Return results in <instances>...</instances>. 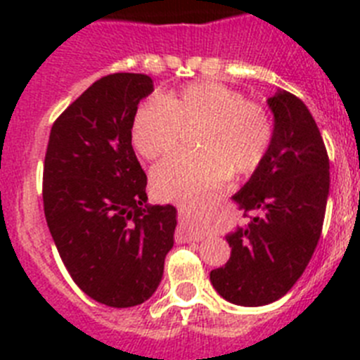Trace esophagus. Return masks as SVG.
Segmentation results:
<instances>
[{
    "mask_svg": "<svg viewBox=\"0 0 360 360\" xmlns=\"http://www.w3.org/2000/svg\"><path fill=\"white\" fill-rule=\"evenodd\" d=\"M180 234H182L184 240H187V241H198V240H202V238H203V234L191 231V229H182V231H180Z\"/></svg>",
    "mask_w": 360,
    "mask_h": 360,
    "instance_id": "esophagus-1",
    "label": "esophagus"
}]
</instances>
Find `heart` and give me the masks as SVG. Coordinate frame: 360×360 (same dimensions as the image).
<instances>
[{
	"label": "heart",
	"instance_id": "heart-1",
	"mask_svg": "<svg viewBox=\"0 0 360 360\" xmlns=\"http://www.w3.org/2000/svg\"><path fill=\"white\" fill-rule=\"evenodd\" d=\"M195 126L198 151L167 158L153 171V186L164 198L195 200L229 173H252L274 141V122L263 104L218 82H193L139 106L131 144L142 158L157 160L178 148L182 128Z\"/></svg>",
	"mask_w": 360,
	"mask_h": 360
}]
</instances>
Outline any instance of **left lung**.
Masks as SVG:
<instances>
[{"label": "left lung", "instance_id": "obj_1", "mask_svg": "<svg viewBox=\"0 0 360 360\" xmlns=\"http://www.w3.org/2000/svg\"><path fill=\"white\" fill-rule=\"evenodd\" d=\"M274 141L234 200L252 212L229 234L231 257L211 272L219 295L241 307H263L287 294L310 263L323 231L330 162L316 120L301 98H269Z\"/></svg>", "mask_w": 360, "mask_h": 360}]
</instances>
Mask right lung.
I'll use <instances>...</instances> for the list:
<instances>
[{"label":"right lung","mask_w":360,"mask_h":360,"mask_svg":"<svg viewBox=\"0 0 360 360\" xmlns=\"http://www.w3.org/2000/svg\"><path fill=\"white\" fill-rule=\"evenodd\" d=\"M144 73L101 77L57 117L43 167V207L73 283L97 303L128 308L153 295L173 249L176 209L146 205L148 176L131 146Z\"/></svg>","instance_id":"right-lung-1"}]
</instances>
